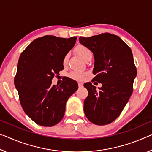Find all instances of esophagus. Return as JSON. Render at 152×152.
Wrapping results in <instances>:
<instances>
[{
	"label": "esophagus",
	"instance_id": "1",
	"mask_svg": "<svg viewBox=\"0 0 152 152\" xmlns=\"http://www.w3.org/2000/svg\"><path fill=\"white\" fill-rule=\"evenodd\" d=\"M78 85L79 88H80V87H83V84L82 83H78Z\"/></svg>",
	"mask_w": 152,
	"mask_h": 152
}]
</instances>
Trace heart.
I'll return each mask as SVG.
<instances>
[{
	"mask_svg": "<svg viewBox=\"0 0 152 152\" xmlns=\"http://www.w3.org/2000/svg\"><path fill=\"white\" fill-rule=\"evenodd\" d=\"M76 50L80 56L85 60L86 57H88L89 55H93L92 51H91L90 49H88L87 47H86L85 45H79L76 47ZM67 60H68V55H66L63 59V64L65 65L67 64ZM86 76V73L82 71H78V70H74L72 71L69 73L68 76L72 79L76 80H81L85 78Z\"/></svg>",
	"mask_w": 152,
	"mask_h": 152,
	"instance_id": "heart-1",
	"label": "heart"
}]
</instances>
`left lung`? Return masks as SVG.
<instances>
[{
  "label": "left lung",
  "mask_w": 152,
  "mask_h": 152,
  "mask_svg": "<svg viewBox=\"0 0 152 152\" xmlns=\"http://www.w3.org/2000/svg\"><path fill=\"white\" fill-rule=\"evenodd\" d=\"M79 41L93 53L96 76L92 82L102 84L99 90L91 83L84 85L88 92L84 112L93 124H108L121 114L133 91L137 68L132 50L120 37L107 32L80 37Z\"/></svg>",
  "instance_id": "obj_1"
}]
</instances>
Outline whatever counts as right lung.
I'll return each instance as SVG.
<instances>
[{"label": "right lung", "mask_w": 152, "mask_h": 152, "mask_svg": "<svg viewBox=\"0 0 152 152\" xmlns=\"http://www.w3.org/2000/svg\"><path fill=\"white\" fill-rule=\"evenodd\" d=\"M76 38L46 35L33 40L20 55L14 83L23 111L40 126L59 123L66 102L78 89L76 82L67 77L59 86L51 85L52 79L64 69V57Z\"/></svg>", "instance_id": "add662e5"}]
</instances>
